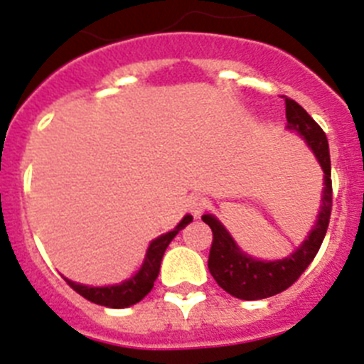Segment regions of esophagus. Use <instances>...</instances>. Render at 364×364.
I'll return each instance as SVG.
<instances>
[{
	"instance_id": "obj_1",
	"label": "esophagus",
	"mask_w": 364,
	"mask_h": 364,
	"mask_svg": "<svg viewBox=\"0 0 364 364\" xmlns=\"http://www.w3.org/2000/svg\"><path fill=\"white\" fill-rule=\"evenodd\" d=\"M205 204H208V200H205V198L202 197V195H191V197L188 198V210L191 211V213L195 215V217H198V215H200L202 211H204Z\"/></svg>"
}]
</instances>
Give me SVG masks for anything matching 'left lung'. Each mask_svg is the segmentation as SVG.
I'll return each mask as SVG.
<instances>
[{
  "label": "left lung",
  "mask_w": 364,
  "mask_h": 364,
  "mask_svg": "<svg viewBox=\"0 0 364 364\" xmlns=\"http://www.w3.org/2000/svg\"><path fill=\"white\" fill-rule=\"evenodd\" d=\"M284 104L286 120H288L286 129L299 134L304 140L323 169L319 213L306 239L288 257L275 260L255 259L247 255L242 247L235 242L226 226L213 213L202 215V220L213 231V242H211L210 260H208L210 273L222 290H226L230 295L242 301L273 297L284 291L286 288H290L319 252L328 230L330 213H332V167H330L326 134L295 100L284 98Z\"/></svg>",
  "instance_id": "1"
}]
</instances>
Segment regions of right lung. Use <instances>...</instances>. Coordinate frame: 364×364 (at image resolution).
<instances>
[{"instance_id": "add662e5", "label": "right lung", "mask_w": 364, "mask_h": 364, "mask_svg": "<svg viewBox=\"0 0 364 364\" xmlns=\"http://www.w3.org/2000/svg\"><path fill=\"white\" fill-rule=\"evenodd\" d=\"M193 220L191 215H184V218L175 226V230L162 233L160 237L153 239L147 247L146 257H144L142 266L138 268V272L134 275H131L129 279L118 282V284H107V286H87L80 284V282H74L70 279L65 277L67 284L73 288L74 291H78L82 297H85L87 301L100 304V306L105 308H129L136 302L142 301L151 290H153V284L156 281L160 273V262H162V257L166 253V247L169 246L173 239L178 235L180 230H184L189 222Z\"/></svg>"}]
</instances>
